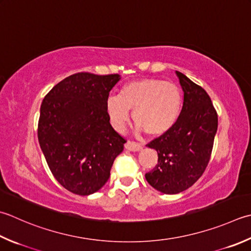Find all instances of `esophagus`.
I'll return each instance as SVG.
<instances>
[{
  "label": "esophagus",
  "mask_w": 251,
  "mask_h": 251,
  "mask_svg": "<svg viewBox=\"0 0 251 251\" xmlns=\"http://www.w3.org/2000/svg\"><path fill=\"white\" fill-rule=\"evenodd\" d=\"M125 149L136 152V151H140L142 149V146L140 144H137V142L127 141L125 144Z\"/></svg>",
  "instance_id": "obj_1"
}]
</instances>
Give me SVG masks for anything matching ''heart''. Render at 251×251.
<instances>
[{
	"mask_svg": "<svg viewBox=\"0 0 251 251\" xmlns=\"http://www.w3.org/2000/svg\"><path fill=\"white\" fill-rule=\"evenodd\" d=\"M183 97L175 83L156 78H141L125 83L119 97H110L106 101V113L117 131L125 128L131 111L137 128L151 137H159L175 125Z\"/></svg>",
	"mask_w": 251,
	"mask_h": 251,
	"instance_id": "1",
	"label": "heart"
}]
</instances>
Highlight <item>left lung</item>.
<instances>
[{
  "label": "left lung",
  "mask_w": 251,
  "mask_h": 251,
  "mask_svg": "<svg viewBox=\"0 0 251 251\" xmlns=\"http://www.w3.org/2000/svg\"><path fill=\"white\" fill-rule=\"evenodd\" d=\"M184 103L175 125L147 147L158 152V163L146 174L156 190L175 195L197 181L210 161L218 130V114L202 87L176 72Z\"/></svg>",
  "instance_id": "1"
}]
</instances>
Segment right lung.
<instances>
[{"label":"right lung","instance_id":"add662e5","mask_svg":"<svg viewBox=\"0 0 251 251\" xmlns=\"http://www.w3.org/2000/svg\"><path fill=\"white\" fill-rule=\"evenodd\" d=\"M119 74L77 73L49 91L40 107L38 139L49 169L64 188L88 196L110 177L126 140L113 128L106 113Z\"/></svg>","mask_w":251,"mask_h":251}]
</instances>
